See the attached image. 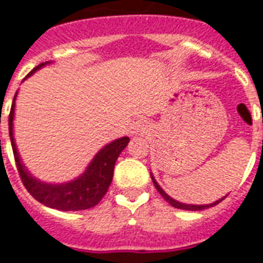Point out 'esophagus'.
Returning a JSON list of instances; mask_svg holds the SVG:
<instances>
[{
    "label": "esophagus",
    "mask_w": 263,
    "mask_h": 263,
    "mask_svg": "<svg viewBox=\"0 0 263 263\" xmlns=\"http://www.w3.org/2000/svg\"><path fill=\"white\" fill-rule=\"evenodd\" d=\"M145 130H147V123H145L143 119H140V120H136L132 126V133L133 134H140V133H144Z\"/></svg>",
    "instance_id": "1"
}]
</instances>
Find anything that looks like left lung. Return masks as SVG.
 Here are the masks:
<instances>
[{"label": "left lung", "instance_id": "obj_1", "mask_svg": "<svg viewBox=\"0 0 263 263\" xmlns=\"http://www.w3.org/2000/svg\"><path fill=\"white\" fill-rule=\"evenodd\" d=\"M151 179H153V182H154V186L157 187V191L161 193V196L164 197L165 199L166 202L170 203L171 206H174V208L176 209H182V210H192V212H196V210H204V209H208V208H212V206H216V204H218V203L221 202L223 199H218L217 202H214V203H210V204H185V203H181V202H178V200H175V199H172L171 196H168L162 189H161V186L155 182L154 179V176H151Z\"/></svg>", "mask_w": 263, "mask_h": 263}]
</instances>
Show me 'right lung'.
<instances>
[{
    "label": "right lung",
    "mask_w": 263,
    "mask_h": 263,
    "mask_svg": "<svg viewBox=\"0 0 263 263\" xmlns=\"http://www.w3.org/2000/svg\"><path fill=\"white\" fill-rule=\"evenodd\" d=\"M47 63H42L39 66L30 71L28 77L32 76L34 71L39 70ZM16 98V93H15ZM15 98H13L11 112H9V137L12 144L13 157L15 164L18 168V174L21 176V181L26 187V191L37 200L43 203L45 206L63 212H76V210H85L97 206L101 202L113 178V168L116 164V160L120 153L129 144V137H122L105 145L102 150L99 151L91 164L88 165L85 172L77 179L67 183L60 185H51L45 182L37 181L36 178L30 175L24 164L21 162L16 145L13 141V110H15Z\"/></svg>",
    "instance_id": "add662e5"
}]
</instances>
